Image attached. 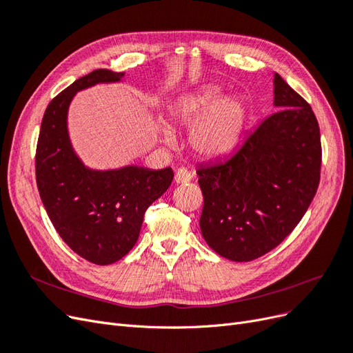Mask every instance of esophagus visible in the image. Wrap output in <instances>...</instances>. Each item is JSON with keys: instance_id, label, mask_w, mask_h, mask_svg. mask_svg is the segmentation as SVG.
I'll return each instance as SVG.
<instances>
[{"instance_id": "esophagus-1", "label": "esophagus", "mask_w": 353, "mask_h": 353, "mask_svg": "<svg viewBox=\"0 0 353 353\" xmlns=\"http://www.w3.org/2000/svg\"><path fill=\"white\" fill-rule=\"evenodd\" d=\"M174 179H175L176 184H185V183H190V181H191V174L188 172L185 168H179L175 172Z\"/></svg>"}]
</instances>
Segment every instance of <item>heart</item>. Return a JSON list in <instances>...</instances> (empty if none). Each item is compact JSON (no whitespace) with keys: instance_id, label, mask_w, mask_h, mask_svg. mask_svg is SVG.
Wrapping results in <instances>:
<instances>
[{"instance_id":"b5f03b06","label":"heart","mask_w":353,"mask_h":353,"mask_svg":"<svg viewBox=\"0 0 353 353\" xmlns=\"http://www.w3.org/2000/svg\"><path fill=\"white\" fill-rule=\"evenodd\" d=\"M169 117L175 126L191 128L188 140L197 154L218 157L236 144L244 122V105L237 99H221V90L209 85L183 95L170 108ZM162 141L172 147L175 138L163 130Z\"/></svg>"}]
</instances>
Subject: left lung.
<instances>
[{"label": "left lung", "instance_id": "left-lung-1", "mask_svg": "<svg viewBox=\"0 0 353 353\" xmlns=\"http://www.w3.org/2000/svg\"><path fill=\"white\" fill-rule=\"evenodd\" d=\"M281 108L245 135L227 159L197 169L203 193L200 230L209 248L234 262L275 249L301 219L321 175V137L312 108L279 73Z\"/></svg>", "mask_w": 353, "mask_h": 353}]
</instances>
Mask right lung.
<instances>
[{
	"label": "right lung",
	"instance_id": "right-lung-1",
	"mask_svg": "<svg viewBox=\"0 0 353 353\" xmlns=\"http://www.w3.org/2000/svg\"><path fill=\"white\" fill-rule=\"evenodd\" d=\"M122 77L123 72L97 69L56 95L42 117L37 144V185L50 221L74 253L95 265L119 261L134 248L147 208L174 179L170 168L94 170L73 152L68 110L74 94Z\"/></svg>",
	"mask_w": 353,
	"mask_h": 353
}]
</instances>
